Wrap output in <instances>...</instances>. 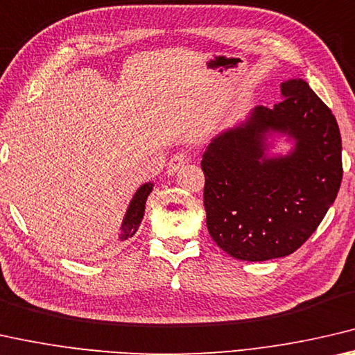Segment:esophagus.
I'll use <instances>...</instances> for the list:
<instances>
[{"label": "esophagus", "instance_id": "34e87169", "mask_svg": "<svg viewBox=\"0 0 355 355\" xmlns=\"http://www.w3.org/2000/svg\"><path fill=\"white\" fill-rule=\"evenodd\" d=\"M189 160V154L185 150H179L178 154H174L171 157L170 164H168V174H174L176 171L181 170V168L187 164Z\"/></svg>", "mask_w": 355, "mask_h": 355}]
</instances>
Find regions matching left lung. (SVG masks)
Here are the masks:
<instances>
[{
	"mask_svg": "<svg viewBox=\"0 0 355 355\" xmlns=\"http://www.w3.org/2000/svg\"><path fill=\"white\" fill-rule=\"evenodd\" d=\"M280 89V103L257 107L202 154L209 234L236 259L294 253L316 231L341 185V135L330 108L300 78L283 81ZM272 131L296 141L288 156L263 154Z\"/></svg>",
	"mask_w": 355,
	"mask_h": 355,
	"instance_id": "left-lung-1",
	"label": "left lung"
}]
</instances>
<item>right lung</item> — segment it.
<instances>
[{"label":"right lung","mask_w":355,"mask_h":355,"mask_svg":"<svg viewBox=\"0 0 355 355\" xmlns=\"http://www.w3.org/2000/svg\"><path fill=\"white\" fill-rule=\"evenodd\" d=\"M150 191H153V184H143L141 187L137 190L135 196H133L129 209H127L125 217L123 220V226H121V241H125L132 237L139 228L143 216H144V206H146V200Z\"/></svg>","instance_id":"obj_1"}]
</instances>
